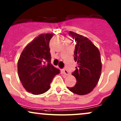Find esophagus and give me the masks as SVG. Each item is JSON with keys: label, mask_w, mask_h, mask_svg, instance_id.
Returning <instances> with one entry per match:
<instances>
[{"label": "esophagus", "mask_w": 121, "mask_h": 121, "mask_svg": "<svg viewBox=\"0 0 121 121\" xmlns=\"http://www.w3.org/2000/svg\"><path fill=\"white\" fill-rule=\"evenodd\" d=\"M62 73H63L64 75H65V76H68L69 75V72L67 71V70H66V69H62Z\"/></svg>", "instance_id": "34e87169"}]
</instances>
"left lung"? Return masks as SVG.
I'll return each mask as SVG.
<instances>
[{"mask_svg": "<svg viewBox=\"0 0 121 121\" xmlns=\"http://www.w3.org/2000/svg\"><path fill=\"white\" fill-rule=\"evenodd\" d=\"M69 35L76 41L74 61L78 66L72 75L77 82L73 87H67L72 92L78 95L91 93L98 84L102 70L101 55L98 48L87 37L73 32Z\"/></svg>", "mask_w": 121, "mask_h": 121, "instance_id": "obj_1", "label": "left lung"}]
</instances>
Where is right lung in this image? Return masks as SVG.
<instances>
[{
    "instance_id": "add662e5",
    "label": "right lung",
    "mask_w": 121,
    "mask_h": 121,
    "mask_svg": "<svg viewBox=\"0 0 121 121\" xmlns=\"http://www.w3.org/2000/svg\"><path fill=\"white\" fill-rule=\"evenodd\" d=\"M52 36V34L39 35L25 47L18 60L20 81L26 91L35 95L48 91L53 78L60 72L51 63L49 44Z\"/></svg>"
}]
</instances>
